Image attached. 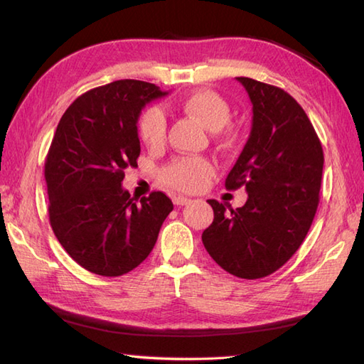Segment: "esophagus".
Returning a JSON list of instances; mask_svg holds the SVG:
<instances>
[{"instance_id":"esophagus-1","label":"esophagus","mask_w":364,"mask_h":364,"mask_svg":"<svg viewBox=\"0 0 364 364\" xmlns=\"http://www.w3.org/2000/svg\"><path fill=\"white\" fill-rule=\"evenodd\" d=\"M173 203H175L176 206H186V205L191 203V200L186 198V197L178 196V197H173Z\"/></svg>"}]
</instances>
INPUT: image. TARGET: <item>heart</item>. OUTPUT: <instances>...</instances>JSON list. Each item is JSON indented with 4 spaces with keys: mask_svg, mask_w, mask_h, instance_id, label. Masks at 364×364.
Masks as SVG:
<instances>
[{
    "mask_svg": "<svg viewBox=\"0 0 364 364\" xmlns=\"http://www.w3.org/2000/svg\"><path fill=\"white\" fill-rule=\"evenodd\" d=\"M180 109L200 127L213 131L222 145H231L233 131L228 127L231 107L220 94L211 89H198L181 100ZM139 139L151 150L166 144L167 122L159 107H149L137 120ZM214 164L206 158H176L161 170L159 178L166 186L181 192H197L214 176Z\"/></svg>",
    "mask_w": 364,
    "mask_h": 364,
    "instance_id": "obj_1",
    "label": "heart"
}]
</instances>
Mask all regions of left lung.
Masks as SVG:
<instances>
[{
  "mask_svg": "<svg viewBox=\"0 0 364 364\" xmlns=\"http://www.w3.org/2000/svg\"><path fill=\"white\" fill-rule=\"evenodd\" d=\"M253 105L250 137L225 180L245 188L242 208L210 200L214 220L202 241L228 274L257 280L280 269L310 230L318 211L323 151L301 106L288 92L252 78H236Z\"/></svg>",
  "mask_w": 364,
  "mask_h": 364,
  "instance_id": "8db88e82",
  "label": "left lung"
}]
</instances>
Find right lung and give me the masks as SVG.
<instances>
[{"mask_svg": "<svg viewBox=\"0 0 364 364\" xmlns=\"http://www.w3.org/2000/svg\"><path fill=\"white\" fill-rule=\"evenodd\" d=\"M167 95L151 82L119 80L87 90L59 120L45 159L50 225L64 250L92 274L120 277L149 257L173 203L154 191L136 203L122 189L137 167V119Z\"/></svg>", "mask_w": 364, "mask_h": 364, "instance_id": "1", "label": "right lung"}]
</instances>
